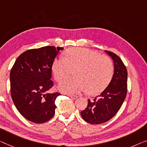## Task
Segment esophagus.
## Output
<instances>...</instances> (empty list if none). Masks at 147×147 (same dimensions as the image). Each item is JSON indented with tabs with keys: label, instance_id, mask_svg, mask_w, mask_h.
<instances>
[{
	"label": "esophagus",
	"instance_id": "1",
	"mask_svg": "<svg viewBox=\"0 0 147 147\" xmlns=\"http://www.w3.org/2000/svg\"><path fill=\"white\" fill-rule=\"evenodd\" d=\"M69 96L70 98H73V99H74V100H75V99H76V98H78V96H76V95H69Z\"/></svg>",
	"mask_w": 147,
	"mask_h": 147
}]
</instances>
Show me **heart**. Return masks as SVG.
<instances>
[{"mask_svg":"<svg viewBox=\"0 0 147 147\" xmlns=\"http://www.w3.org/2000/svg\"><path fill=\"white\" fill-rule=\"evenodd\" d=\"M53 61L51 70L58 82L63 80L74 69L75 77L65 80L58 86L61 92L75 94L86 91L89 94L102 92L110 82L113 73L110 59L93 50L83 47H72Z\"/></svg>","mask_w":147,"mask_h":147,"instance_id":"b5f03b06","label":"heart"}]
</instances>
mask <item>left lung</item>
I'll return each mask as SVG.
<instances>
[{"mask_svg": "<svg viewBox=\"0 0 147 147\" xmlns=\"http://www.w3.org/2000/svg\"><path fill=\"white\" fill-rule=\"evenodd\" d=\"M114 63V73L109 84L98 98L88 100L80 112L83 119L91 124H101L111 119L121 107L127 90V71L121 59L113 52L105 51Z\"/></svg>", "mask_w": 147, "mask_h": 147, "instance_id": "left-lung-1", "label": "left lung"}]
</instances>
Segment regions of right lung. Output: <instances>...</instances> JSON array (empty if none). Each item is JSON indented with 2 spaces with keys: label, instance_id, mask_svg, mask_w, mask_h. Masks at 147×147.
Masks as SVG:
<instances>
[{
  "label": "right lung",
  "instance_id": "right-lung-1",
  "mask_svg": "<svg viewBox=\"0 0 147 147\" xmlns=\"http://www.w3.org/2000/svg\"><path fill=\"white\" fill-rule=\"evenodd\" d=\"M62 47L45 46L24 52L10 74V92L20 114L36 123L49 121L55 114V101L61 94H50L53 86L51 65Z\"/></svg>",
  "mask_w": 147,
  "mask_h": 147
}]
</instances>
